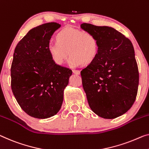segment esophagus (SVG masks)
I'll return each mask as SVG.
<instances>
[{"mask_svg":"<svg viewBox=\"0 0 149 149\" xmlns=\"http://www.w3.org/2000/svg\"><path fill=\"white\" fill-rule=\"evenodd\" d=\"M73 73H74V74L79 75V74H80V71H79V70H73Z\"/></svg>","mask_w":149,"mask_h":149,"instance_id":"34e87169","label":"esophagus"}]
</instances>
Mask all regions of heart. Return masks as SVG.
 I'll return each mask as SVG.
<instances>
[{
	"mask_svg": "<svg viewBox=\"0 0 149 149\" xmlns=\"http://www.w3.org/2000/svg\"><path fill=\"white\" fill-rule=\"evenodd\" d=\"M57 41H50L48 52L55 63L61 65L68 56L69 64L76 67L94 61L98 52V40L90 32L66 26L58 32Z\"/></svg>",
	"mask_w": 149,
	"mask_h": 149,
	"instance_id": "1",
	"label": "heart"
}]
</instances>
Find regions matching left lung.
<instances>
[{"label": "left lung", "instance_id": "8db88e82", "mask_svg": "<svg viewBox=\"0 0 149 149\" xmlns=\"http://www.w3.org/2000/svg\"><path fill=\"white\" fill-rule=\"evenodd\" d=\"M80 26L98 40L96 58L81 71L88 104L100 117L115 118L132 107L138 91L139 74L132 43L111 26L89 23Z\"/></svg>", "mask_w": 149, "mask_h": 149}]
</instances>
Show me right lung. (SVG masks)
<instances>
[{
	"label": "right lung",
	"mask_w": 149,
	"mask_h": 149,
	"mask_svg": "<svg viewBox=\"0 0 149 149\" xmlns=\"http://www.w3.org/2000/svg\"><path fill=\"white\" fill-rule=\"evenodd\" d=\"M59 23L33 28L19 42L11 65V88L18 104L30 116L48 118L61 109L72 71L55 63L48 44Z\"/></svg>",
	"instance_id": "1"
}]
</instances>
